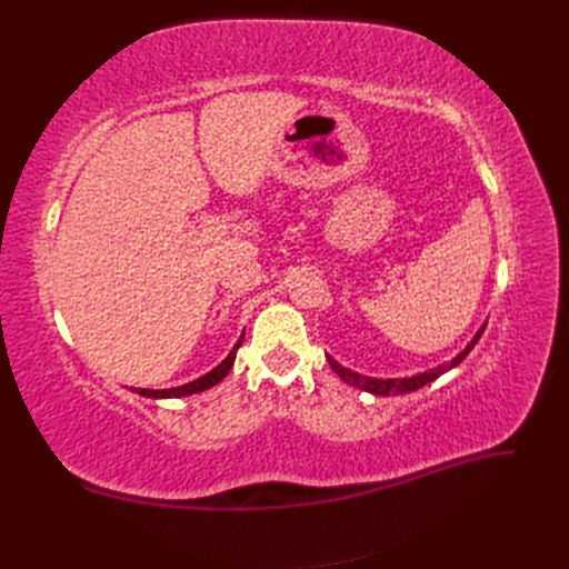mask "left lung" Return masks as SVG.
Returning <instances> with one entry per match:
<instances>
[{"label": "left lung", "instance_id": "1", "mask_svg": "<svg viewBox=\"0 0 569 569\" xmlns=\"http://www.w3.org/2000/svg\"><path fill=\"white\" fill-rule=\"evenodd\" d=\"M485 327H487V325L479 327V332L472 337V341L468 343V347H465L453 360H449V363H443V366L432 368V370L418 372V375H412V377H389V380H380V377H368V375H360V372H353V370H349V368H343L341 363H337V360H335L332 356H327V360H330L332 370L341 377L343 382L356 387V389H360V391H368V393H375V396L408 393V391H416V389H420V387H425V385H429V382H435L437 377H441L443 372H449V370H453L458 363H462V358L475 349V343L479 341L481 332H485Z\"/></svg>", "mask_w": 569, "mask_h": 569}]
</instances>
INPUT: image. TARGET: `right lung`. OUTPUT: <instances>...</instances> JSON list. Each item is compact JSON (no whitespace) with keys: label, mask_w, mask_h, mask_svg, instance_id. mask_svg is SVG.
Returning <instances> with one entry per match:
<instances>
[{"label":"right lung","mask_w":569,"mask_h":569,"mask_svg":"<svg viewBox=\"0 0 569 569\" xmlns=\"http://www.w3.org/2000/svg\"><path fill=\"white\" fill-rule=\"evenodd\" d=\"M242 339H244V335L237 339V343L232 347V351L228 353V358L222 360L220 366H216L211 372L201 375L199 380H192V382H187L182 387H173V389H132V391H137L140 396H147V399H180V396H192V393L211 389V387H216L222 380V377L230 372L234 358H237V349L242 347Z\"/></svg>","instance_id":"obj_1"}]
</instances>
